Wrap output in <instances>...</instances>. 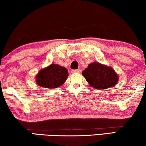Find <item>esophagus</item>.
<instances>
[{
  "mask_svg": "<svg viewBox=\"0 0 146 146\" xmlns=\"http://www.w3.org/2000/svg\"><path fill=\"white\" fill-rule=\"evenodd\" d=\"M72 73H81V70L80 69H76V70H72L71 71Z\"/></svg>",
  "mask_w": 146,
  "mask_h": 146,
  "instance_id": "34e87169",
  "label": "esophagus"
}]
</instances>
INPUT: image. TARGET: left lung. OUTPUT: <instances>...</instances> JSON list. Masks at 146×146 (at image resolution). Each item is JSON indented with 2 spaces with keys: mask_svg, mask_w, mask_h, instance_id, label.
Listing matches in <instances>:
<instances>
[{
  "mask_svg": "<svg viewBox=\"0 0 146 146\" xmlns=\"http://www.w3.org/2000/svg\"><path fill=\"white\" fill-rule=\"evenodd\" d=\"M82 74L90 86L98 90L114 87L118 81V75L111 67L98 62L89 64Z\"/></svg>",
  "mask_w": 146,
  "mask_h": 146,
  "instance_id": "8db88e82",
  "label": "left lung"
}]
</instances>
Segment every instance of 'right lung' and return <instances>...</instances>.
<instances>
[{
	"instance_id": "obj_1",
	"label": "right lung",
	"mask_w": 146,
	"mask_h": 146,
	"mask_svg": "<svg viewBox=\"0 0 146 146\" xmlns=\"http://www.w3.org/2000/svg\"><path fill=\"white\" fill-rule=\"evenodd\" d=\"M67 77L68 71L66 68L52 63L39 71L36 76V83L42 87L55 89L62 85Z\"/></svg>"
}]
</instances>
